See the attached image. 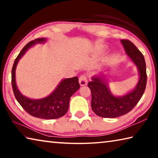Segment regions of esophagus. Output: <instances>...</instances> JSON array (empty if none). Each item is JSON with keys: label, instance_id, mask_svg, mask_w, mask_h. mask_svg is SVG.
Here are the masks:
<instances>
[{"label": "esophagus", "instance_id": "obj_1", "mask_svg": "<svg viewBox=\"0 0 158 158\" xmlns=\"http://www.w3.org/2000/svg\"><path fill=\"white\" fill-rule=\"evenodd\" d=\"M79 82L80 85L81 86H84V85H85L88 83V79H87V77L85 75V74H83V75H81L79 79Z\"/></svg>", "mask_w": 158, "mask_h": 158}]
</instances>
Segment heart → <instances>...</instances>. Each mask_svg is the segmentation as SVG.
Listing matches in <instances>:
<instances>
[{
    "label": "heart",
    "instance_id": "1",
    "mask_svg": "<svg viewBox=\"0 0 158 158\" xmlns=\"http://www.w3.org/2000/svg\"><path fill=\"white\" fill-rule=\"evenodd\" d=\"M99 50H100V52H102V51L104 50V47H100L99 48Z\"/></svg>",
    "mask_w": 158,
    "mask_h": 158
}]
</instances>
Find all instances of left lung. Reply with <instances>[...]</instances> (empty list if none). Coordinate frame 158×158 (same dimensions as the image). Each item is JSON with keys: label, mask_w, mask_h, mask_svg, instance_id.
Instances as JSON below:
<instances>
[{"label": "left lung", "mask_w": 158, "mask_h": 158, "mask_svg": "<svg viewBox=\"0 0 158 158\" xmlns=\"http://www.w3.org/2000/svg\"><path fill=\"white\" fill-rule=\"evenodd\" d=\"M125 53L137 68L139 80L135 89L121 96L114 95L109 89L105 74L100 73L92 77L88 84L91 91L92 110L103 118H117L130 112L139 101L146 85V68L142 53L132 42L122 40Z\"/></svg>", "instance_id": "left-lung-1"}]
</instances>
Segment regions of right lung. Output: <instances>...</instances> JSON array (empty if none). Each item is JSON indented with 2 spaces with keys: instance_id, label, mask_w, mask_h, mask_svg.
Wrapping results in <instances>:
<instances>
[{
  "instance_id": "right-lung-1",
  "label": "right lung",
  "mask_w": 158,
  "mask_h": 158,
  "mask_svg": "<svg viewBox=\"0 0 158 158\" xmlns=\"http://www.w3.org/2000/svg\"><path fill=\"white\" fill-rule=\"evenodd\" d=\"M46 41L47 38L44 37L35 39L28 42L21 51L12 67V85L17 102L27 113L39 118L56 119L63 116L68 111L71 96L80 88L78 77L62 79L49 95L41 99H31L21 94L16 84L15 71L19 60L31 47Z\"/></svg>"
}]
</instances>
